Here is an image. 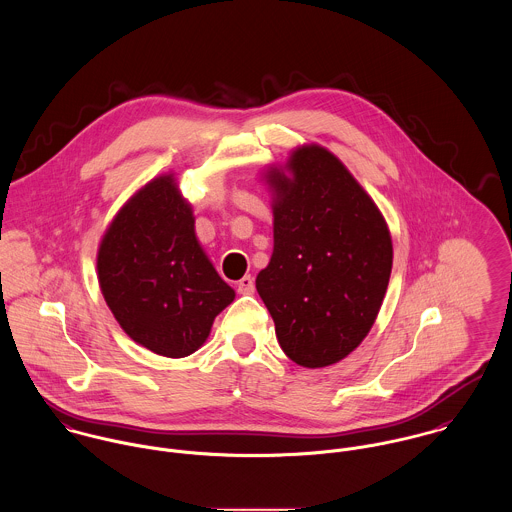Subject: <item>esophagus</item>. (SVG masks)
<instances>
[{
  "label": "esophagus",
  "mask_w": 512,
  "mask_h": 512,
  "mask_svg": "<svg viewBox=\"0 0 512 512\" xmlns=\"http://www.w3.org/2000/svg\"><path fill=\"white\" fill-rule=\"evenodd\" d=\"M252 292H254V278H252V276H244V278L238 282V293L248 295V293Z\"/></svg>",
  "instance_id": "34e87169"
}]
</instances>
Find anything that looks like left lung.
<instances>
[{
	"mask_svg": "<svg viewBox=\"0 0 512 512\" xmlns=\"http://www.w3.org/2000/svg\"><path fill=\"white\" fill-rule=\"evenodd\" d=\"M262 179L272 193L274 252L256 290L295 365H335L363 343L380 311L392 272L388 224L327 147H295Z\"/></svg>",
	"mask_w": 512,
	"mask_h": 512,
	"instance_id": "8db88e82",
	"label": "left lung"
}]
</instances>
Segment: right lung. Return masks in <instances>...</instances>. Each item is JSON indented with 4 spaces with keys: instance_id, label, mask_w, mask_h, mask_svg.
<instances>
[{
    "instance_id": "1",
    "label": "right lung",
    "mask_w": 512,
    "mask_h": 512,
    "mask_svg": "<svg viewBox=\"0 0 512 512\" xmlns=\"http://www.w3.org/2000/svg\"><path fill=\"white\" fill-rule=\"evenodd\" d=\"M96 272L126 335L169 359L201 349L236 295L205 254L175 173L153 177L122 205L100 240Z\"/></svg>"
}]
</instances>
